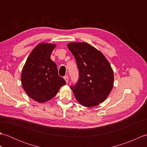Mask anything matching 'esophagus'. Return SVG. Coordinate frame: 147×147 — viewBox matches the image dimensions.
<instances>
[{
	"label": "esophagus",
	"instance_id": "1",
	"mask_svg": "<svg viewBox=\"0 0 147 147\" xmlns=\"http://www.w3.org/2000/svg\"><path fill=\"white\" fill-rule=\"evenodd\" d=\"M64 80H65V82L67 83V82H68V80H69L68 76H65L64 77Z\"/></svg>",
	"mask_w": 147,
	"mask_h": 147
}]
</instances>
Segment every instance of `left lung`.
<instances>
[{
  "instance_id": "obj_1",
  "label": "left lung",
  "mask_w": 147,
  "mask_h": 147,
  "mask_svg": "<svg viewBox=\"0 0 147 147\" xmlns=\"http://www.w3.org/2000/svg\"><path fill=\"white\" fill-rule=\"evenodd\" d=\"M77 62L80 77L71 89L77 101L86 107L104 102L114 86V72L104 55L86 42L67 44Z\"/></svg>"
}]
</instances>
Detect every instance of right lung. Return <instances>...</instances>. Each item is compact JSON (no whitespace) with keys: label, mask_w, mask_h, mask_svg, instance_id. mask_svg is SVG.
<instances>
[{"label":"right lung","mask_w":147,"mask_h":147,"mask_svg":"<svg viewBox=\"0 0 147 147\" xmlns=\"http://www.w3.org/2000/svg\"><path fill=\"white\" fill-rule=\"evenodd\" d=\"M55 47L54 43H39L30 53L22 69V86L31 98L38 103L54 97L65 84L59 76L57 65L51 59Z\"/></svg>","instance_id":"right-lung-1"}]
</instances>
